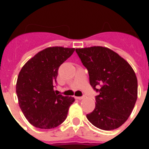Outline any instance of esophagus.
Instances as JSON below:
<instances>
[{"mask_svg": "<svg viewBox=\"0 0 149 149\" xmlns=\"http://www.w3.org/2000/svg\"><path fill=\"white\" fill-rule=\"evenodd\" d=\"M75 98L77 100H82V99H84V97H75Z\"/></svg>", "mask_w": 149, "mask_h": 149, "instance_id": "obj_1", "label": "esophagus"}]
</instances>
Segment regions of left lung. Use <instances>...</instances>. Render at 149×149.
<instances>
[{"instance_id":"8db88e82","label":"left lung","mask_w":149,"mask_h":149,"mask_svg":"<svg viewBox=\"0 0 149 149\" xmlns=\"http://www.w3.org/2000/svg\"><path fill=\"white\" fill-rule=\"evenodd\" d=\"M76 52L88 70L91 86L99 92L95 108L86 118L100 129L118 128L127 120L136 103L138 80L134 70L108 48L93 46ZM98 86L100 89L95 88Z\"/></svg>"}]
</instances>
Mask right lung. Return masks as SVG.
Listing matches in <instances>:
<instances>
[{
  "mask_svg": "<svg viewBox=\"0 0 149 149\" xmlns=\"http://www.w3.org/2000/svg\"><path fill=\"white\" fill-rule=\"evenodd\" d=\"M74 51V48H47L29 59L20 71L16 84L18 104L35 127L54 128L67 117L75 99L56 93L54 87L58 68Z\"/></svg>",
  "mask_w": 149,
  "mask_h": 149,
  "instance_id": "add662e5",
  "label": "right lung"
}]
</instances>
